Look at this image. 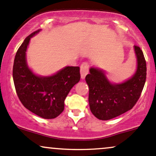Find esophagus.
<instances>
[{"instance_id": "obj_1", "label": "esophagus", "mask_w": 156, "mask_h": 156, "mask_svg": "<svg viewBox=\"0 0 156 156\" xmlns=\"http://www.w3.org/2000/svg\"><path fill=\"white\" fill-rule=\"evenodd\" d=\"M89 66L87 62H83L80 66V73H81V78L85 79V76L88 73Z\"/></svg>"}]
</instances>
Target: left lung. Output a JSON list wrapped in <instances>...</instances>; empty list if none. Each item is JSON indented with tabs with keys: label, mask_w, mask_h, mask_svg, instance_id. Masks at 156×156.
<instances>
[{
	"label": "left lung",
	"mask_w": 156,
	"mask_h": 156,
	"mask_svg": "<svg viewBox=\"0 0 156 156\" xmlns=\"http://www.w3.org/2000/svg\"><path fill=\"white\" fill-rule=\"evenodd\" d=\"M137 57V70L128 80L112 84L101 70L90 68L85 76L89 87L88 101L90 111L100 120H109L130 111L139 100L144 88L147 65L143 51L134 45Z\"/></svg>",
	"instance_id": "left-lung-1"
}]
</instances>
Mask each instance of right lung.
<instances>
[{
  "label": "right lung",
  "mask_w": 156,
  "mask_h": 156,
  "mask_svg": "<svg viewBox=\"0 0 156 156\" xmlns=\"http://www.w3.org/2000/svg\"><path fill=\"white\" fill-rule=\"evenodd\" d=\"M35 31L24 40L15 55L13 80L23 105L43 119H55L64 110V101L71 89L80 80V67L67 66L51 76H39L28 68L26 51Z\"/></svg>",
  "instance_id": "right-lung-1"
}]
</instances>
